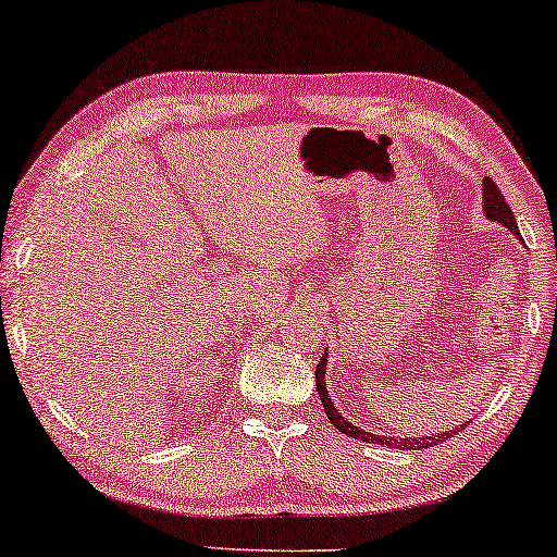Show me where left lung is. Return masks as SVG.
<instances>
[{
  "mask_svg": "<svg viewBox=\"0 0 557 557\" xmlns=\"http://www.w3.org/2000/svg\"><path fill=\"white\" fill-rule=\"evenodd\" d=\"M484 210H486V218L497 220V223H502V225H507L509 231H512L517 238H520V231H517V220L512 215V210H509V205L505 202V195H502V189L494 185L490 177L484 180ZM324 370H326V352H324L322 360H319L317 372H314V375H317V393H319V398H322V408H324V413L330 416L334 429L347 433V436H352L357 441H364V444H383V446H391V448L398 446V448H408V451H410V448L416 451V448L438 446L441 441L456 436V431H446V433H438V436H425L421 441H418V438H387V436H372V433L357 429L355 423L345 421V418L337 413V408H334L330 393H326V387H324ZM461 429H463V425H461Z\"/></svg>",
  "mask_w": 557,
  "mask_h": 557,
  "instance_id": "left-lung-1",
  "label": "left lung"
}]
</instances>
